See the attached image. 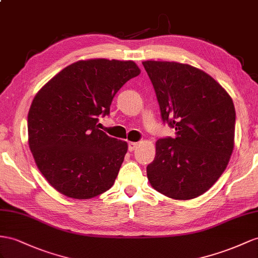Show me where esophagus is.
I'll list each match as a JSON object with an SVG mask.
<instances>
[{"label":"esophagus","mask_w":258,"mask_h":258,"mask_svg":"<svg viewBox=\"0 0 258 258\" xmlns=\"http://www.w3.org/2000/svg\"><path fill=\"white\" fill-rule=\"evenodd\" d=\"M138 146V143H134V142H130L128 143V150L130 151H134Z\"/></svg>","instance_id":"1"}]
</instances>
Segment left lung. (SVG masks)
Returning <instances> with one entry per match:
<instances>
[{"mask_svg":"<svg viewBox=\"0 0 258 258\" xmlns=\"http://www.w3.org/2000/svg\"><path fill=\"white\" fill-rule=\"evenodd\" d=\"M161 117L174 138L156 142L147 166L149 183L173 200L204 194L226 170L234 147L235 110L220 84L188 64L145 61Z\"/></svg>","mask_w":258,"mask_h":258,"instance_id":"1","label":"left lung"}]
</instances>
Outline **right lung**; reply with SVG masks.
<instances>
[{
  "label": "right lung",
  "mask_w": 258,
  "mask_h": 258,
  "mask_svg": "<svg viewBox=\"0 0 258 258\" xmlns=\"http://www.w3.org/2000/svg\"><path fill=\"white\" fill-rule=\"evenodd\" d=\"M141 70L133 61L91 58L66 66L38 91L28 112V144L51 186L89 200L114 184L127 143L99 130L116 92Z\"/></svg>",
  "instance_id": "1"
}]
</instances>
